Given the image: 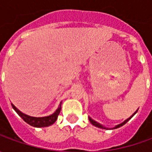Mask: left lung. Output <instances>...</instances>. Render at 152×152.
<instances>
[{
    "label": "left lung",
    "instance_id": "left-lung-1",
    "mask_svg": "<svg viewBox=\"0 0 152 152\" xmlns=\"http://www.w3.org/2000/svg\"><path fill=\"white\" fill-rule=\"evenodd\" d=\"M137 111H138V110H137ZM137 111H136V112H135L133 114V115H132V116H131V117H130V118H128V119H126L125 121L124 122V123H122V124H118V125H117V126H116V127H115V128H113V129H118V128H119V127H121V126L124 125V124H125L126 123H127V122H128L129 120L130 119V118H132V117H133V116H134V114L136 113H137ZM89 119H90V121H91V124H92L93 125L96 126V127H98V128H101V129H107V128H105V127H103V126H102V124H98V123H97V122H96V121H94V120H93V119H91V118H90Z\"/></svg>",
    "mask_w": 152,
    "mask_h": 152
}]
</instances>
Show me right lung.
<instances>
[{"mask_svg": "<svg viewBox=\"0 0 152 152\" xmlns=\"http://www.w3.org/2000/svg\"><path fill=\"white\" fill-rule=\"evenodd\" d=\"M12 107L17 112V113L18 114L27 124H28L29 125L33 126V127H36V128L47 127V126L53 124L57 119V117H58V115L60 113V111H61V107H59L55 113L51 114L50 116L43 117V118H34V117H30V116H28L26 114L22 113L18 109H17V107H15V106H13L12 104Z\"/></svg>", "mask_w": 152, "mask_h": 152, "instance_id": "add662e5", "label": "right lung"}]
</instances>
